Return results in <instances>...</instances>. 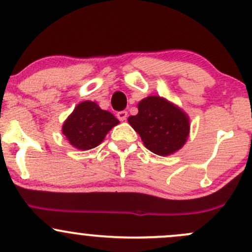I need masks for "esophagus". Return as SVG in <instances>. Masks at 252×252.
Segmentation results:
<instances>
[{
	"mask_svg": "<svg viewBox=\"0 0 252 252\" xmlns=\"http://www.w3.org/2000/svg\"><path fill=\"white\" fill-rule=\"evenodd\" d=\"M126 117H128V112L126 111H120V112H117V118L120 121H126Z\"/></svg>",
	"mask_w": 252,
	"mask_h": 252,
	"instance_id": "34e87169",
	"label": "esophagus"
}]
</instances>
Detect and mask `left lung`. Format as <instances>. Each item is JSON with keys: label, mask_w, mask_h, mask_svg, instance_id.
<instances>
[{"label": "left lung", "mask_w": 252, "mask_h": 252, "mask_svg": "<svg viewBox=\"0 0 252 252\" xmlns=\"http://www.w3.org/2000/svg\"><path fill=\"white\" fill-rule=\"evenodd\" d=\"M138 114L128 122L141 136L147 149L156 155L168 156L180 150L189 135V117L181 108L160 96L143 98Z\"/></svg>", "instance_id": "left-lung-1"}]
</instances>
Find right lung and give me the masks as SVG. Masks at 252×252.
<instances>
[{
    "instance_id": "obj_1",
    "label": "right lung",
    "mask_w": 252,
    "mask_h": 252,
    "mask_svg": "<svg viewBox=\"0 0 252 252\" xmlns=\"http://www.w3.org/2000/svg\"><path fill=\"white\" fill-rule=\"evenodd\" d=\"M118 123L120 121L111 112L102 110L97 103L84 100L66 118L62 131L72 147L89 150L99 146Z\"/></svg>"
}]
</instances>
